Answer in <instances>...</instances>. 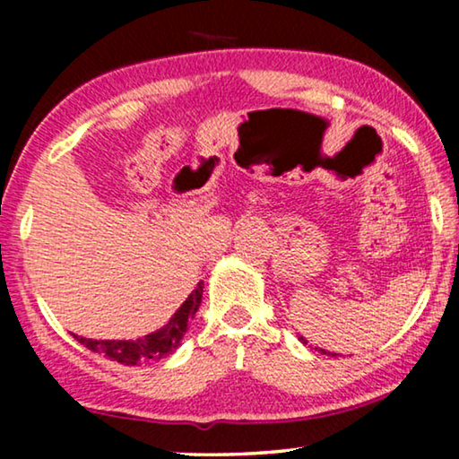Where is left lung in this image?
<instances>
[{
  "mask_svg": "<svg viewBox=\"0 0 459 459\" xmlns=\"http://www.w3.org/2000/svg\"><path fill=\"white\" fill-rule=\"evenodd\" d=\"M300 341H303V342H307L303 336H300ZM319 351H322V353H324V355H332V357H336V353H325V351H324V349H319Z\"/></svg>",
  "mask_w": 459,
  "mask_h": 459,
  "instance_id": "obj_1",
  "label": "left lung"
}]
</instances>
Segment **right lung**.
<instances>
[{
  "label": "right lung",
  "mask_w": 459,
  "mask_h": 459,
  "mask_svg": "<svg viewBox=\"0 0 459 459\" xmlns=\"http://www.w3.org/2000/svg\"><path fill=\"white\" fill-rule=\"evenodd\" d=\"M200 303H203V281H198V286L184 300V305L173 313V317L152 334L135 338V341H93V338H83L77 334L73 336L93 353L108 357L110 361L123 363V366L159 361L178 351L181 338L187 330V324L196 316Z\"/></svg>",
  "instance_id": "obj_1"
}]
</instances>
